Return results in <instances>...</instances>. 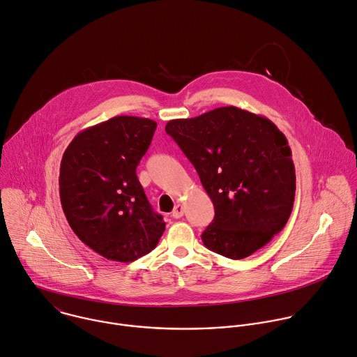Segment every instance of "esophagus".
Instances as JSON below:
<instances>
[{
    "instance_id": "1",
    "label": "esophagus",
    "mask_w": 357,
    "mask_h": 357,
    "mask_svg": "<svg viewBox=\"0 0 357 357\" xmlns=\"http://www.w3.org/2000/svg\"><path fill=\"white\" fill-rule=\"evenodd\" d=\"M183 212H185L183 206H182V205H176V206L174 208V211H172V218H174V219H179V218L183 216Z\"/></svg>"
}]
</instances>
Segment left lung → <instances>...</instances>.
I'll return each mask as SVG.
<instances>
[{
  "mask_svg": "<svg viewBox=\"0 0 357 357\" xmlns=\"http://www.w3.org/2000/svg\"><path fill=\"white\" fill-rule=\"evenodd\" d=\"M213 202L202 233L209 250L241 260L287 225L295 197V167L285 135L267 117L234 106L165 126Z\"/></svg>",
  "mask_w": 357,
  "mask_h": 357,
  "instance_id": "obj_1",
  "label": "left lung"
}]
</instances>
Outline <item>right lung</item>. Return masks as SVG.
<instances>
[{"label":"right lung","instance_id":"add662e5","mask_svg":"<svg viewBox=\"0 0 357 357\" xmlns=\"http://www.w3.org/2000/svg\"><path fill=\"white\" fill-rule=\"evenodd\" d=\"M155 128L154 120L117 116L80 131L63 154L65 216L75 234L107 260L145 256L165 230L135 174Z\"/></svg>","mask_w":357,"mask_h":357}]
</instances>
